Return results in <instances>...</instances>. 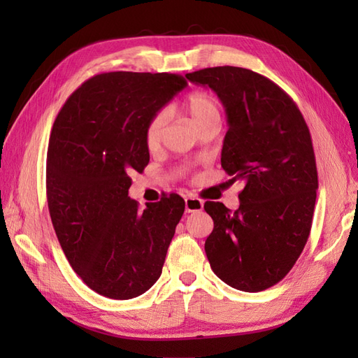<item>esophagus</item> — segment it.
Returning a JSON list of instances; mask_svg holds the SVG:
<instances>
[{
	"mask_svg": "<svg viewBox=\"0 0 358 358\" xmlns=\"http://www.w3.org/2000/svg\"><path fill=\"white\" fill-rule=\"evenodd\" d=\"M203 209V201L196 197H187L185 199V212L187 213H194V212H200Z\"/></svg>",
	"mask_w": 358,
	"mask_h": 358,
	"instance_id": "obj_1",
	"label": "esophagus"
}]
</instances>
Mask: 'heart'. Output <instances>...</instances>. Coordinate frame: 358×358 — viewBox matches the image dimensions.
I'll return each instance as SVG.
<instances>
[{"label":"heart","instance_id":"heart-1","mask_svg":"<svg viewBox=\"0 0 358 358\" xmlns=\"http://www.w3.org/2000/svg\"><path fill=\"white\" fill-rule=\"evenodd\" d=\"M183 109L189 115L192 124L196 125L197 129H201L204 125L210 122L221 121L220 104L215 100V96L208 92H191L187 96L185 103H183ZM167 122L169 113L166 110H159L149 119L145 128V143L149 150H158L161 148L162 140H164Z\"/></svg>","mask_w":358,"mask_h":358}]
</instances>
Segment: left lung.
I'll return each instance as SVG.
<instances>
[{
  "instance_id": "left-lung-1",
  "label": "left lung",
  "mask_w": 358,
  "mask_h": 358,
  "mask_svg": "<svg viewBox=\"0 0 358 358\" xmlns=\"http://www.w3.org/2000/svg\"><path fill=\"white\" fill-rule=\"evenodd\" d=\"M185 76L225 107L221 166L245 185L234 212L204 203L213 220L206 255L230 287L267 289L287 276L310 233L318 173L309 128L291 96L252 70L224 66Z\"/></svg>"
}]
</instances>
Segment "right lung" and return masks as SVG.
Instances as JSON below:
<instances>
[{"mask_svg": "<svg viewBox=\"0 0 358 358\" xmlns=\"http://www.w3.org/2000/svg\"><path fill=\"white\" fill-rule=\"evenodd\" d=\"M188 83L179 74L112 71L83 82L64 103L48 148L50 220L70 266L99 294L128 300L161 276L185 201L128 197L149 162L145 128Z\"/></svg>", "mask_w": 358, "mask_h": 358, "instance_id": "add662e5", "label": "right lung"}]
</instances>
